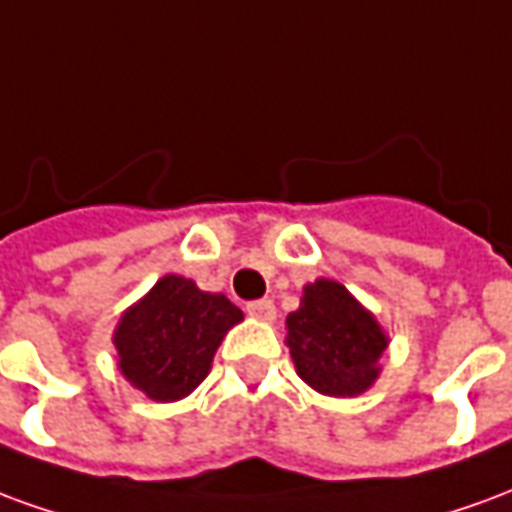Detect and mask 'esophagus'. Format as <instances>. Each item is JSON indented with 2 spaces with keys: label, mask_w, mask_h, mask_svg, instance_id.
<instances>
[{
  "label": "esophagus",
  "mask_w": 512,
  "mask_h": 512,
  "mask_svg": "<svg viewBox=\"0 0 512 512\" xmlns=\"http://www.w3.org/2000/svg\"><path fill=\"white\" fill-rule=\"evenodd\" d=\"M246 312H249L252 318H257V321H266V323H271L274 318H277V307H274V301L271 299L249 301V304H246Z\"/></svg>",
  "instance_id": "esophagus-1"
}]
</instances>
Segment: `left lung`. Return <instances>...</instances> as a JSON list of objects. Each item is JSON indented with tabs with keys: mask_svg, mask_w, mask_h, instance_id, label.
Listing matches in <instances>:
<instances>
[{
	"mask_svg": "<svg viewBox=\"0 0 512 512\" xmlns=\"http://www.w3.org/2000/svg\"><path fill=\"white\" fill-rule=\"evenodd\" d=\"M285 329L296 373L321 395L359 397L381 376L389 337L337 279L304 285L299 310L285 318Z\"/></svg>",
	"mask_w": 512,
	"mask_h": 512,
	"instance_id": "8db88e82",
	"label": "left lung"
}]
</instances>
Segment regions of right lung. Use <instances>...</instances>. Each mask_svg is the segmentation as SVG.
<instances>
[{
  "mask_svg": "<svg viewBox=\"0 0 512 512\" xmlns=\"http://www.w3.org/2000/svg\"><path fill=\"white\" fill-rule=\"evenodd\" d=\"M241 321L244 312L224 293L164 274L117 321L112 334L117 370L156 403L183 400L211 373L216 348Z\"/></svg>",
  "mask_w": 512,
  "mask_h": 512,
  "instance_id": "obj_1",
  "label": "right lung"
}]
</instances>
